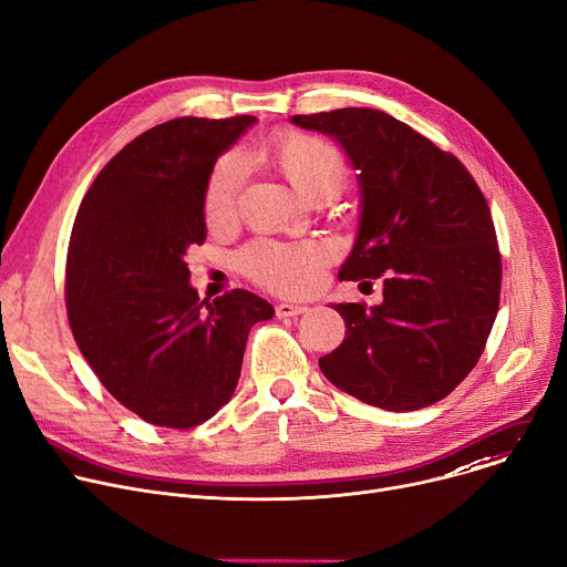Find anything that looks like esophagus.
<instances>
[{"label": "esophagus", "instance_id": "1", "mask_svg": "<svg viewBox=\"0 0 567 567\" xmlns=\"http://www.w3.org/2000/svg\"><path fill=\"white\" fill-rule=\"evenodd\" d=\"M303 312H308L306 306H293V303H280V306H276V317H278V319L298 317V315H303Z\"/></svg>", "mask_w": 567, "mask_h": 567}]
</instances>
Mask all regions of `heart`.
Wrapping results in <instances>:
<instances>
[{
  "instance_id": "1",
  "label": "heart",
  "mask_w": 567,
  "mask_h": 567,
  "mask_svg": "<svg viewBox=\"0 0 567 567\" xmlns=\"http://www.w3.org/2000/svg\"><path fill=\"white\" fill-rule=\"evenodd\" d=\"M267 159L285 175L296 192L315 200L334 198L349 179V162L342 150L326 138L287 132L264 147ZM246 182V162L239 153L218 159L205 188V218L214 228L230 223ZM332 250L321 241L259 239L241 250L239 269L264 289L280 296H303L319 287Z\"/></svg>"
}]
</instances>
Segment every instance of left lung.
I'll use <instances>...</instances> for the list:
<instances>
[{
    "instance_id": "obj_1",
    "label": "left lung",
    "mask_w": 567,
    "mask_h": 567,
    "mask_svg": "<svg viewBox=\"0 0 567 567\" xmlns=\"http://www.w3.org/2000/svg\"><path fill=\"white\" fill-rule=\"evenodd\" d=\"M360 171V233L339 280L383 278V303H339L344 342L319 360L342 392L420 410L454 392L493 330L502 255L485 196L451 153L379 109L291 116Z\"/></svg>"
}]
</instances>
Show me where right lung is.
Masks as SVG:
<instances>
[{
	"instance_id": "obj_1",
	"label": "right lung",
	"mask_w": 567,
	"mask_h": 567,
	"mask_svg": "<svg viewBox=\"0 0 567 567\" xmlns=\"http://www.w3.org/2000/svg\"><path fill=\"white\" fill-rule=\"evenodd\" d=\"M252 123L186 116L143 132L100 171L74 218L70 330L106 392L147 424L186 431L214 417L239 383L250 328L274 317L246 289L200 300L184 261L207 237L214 164Z\"/></svg>"
}]
</instances>
